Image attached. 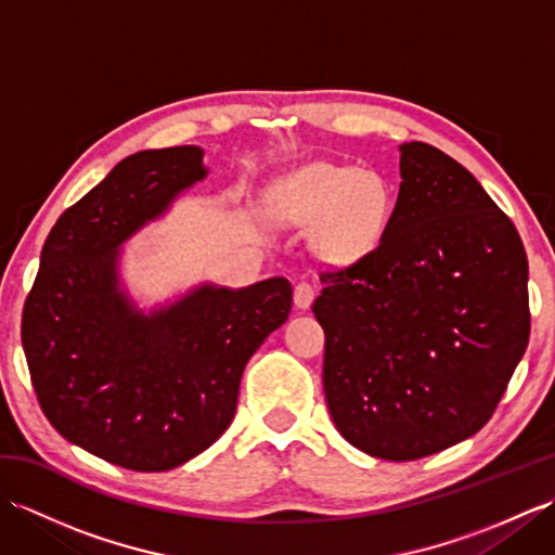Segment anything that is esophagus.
Masks as SVG:
<instances>
[{"instance_id":"1","label":"esophagus","mask_w":555,"mask_h":555,"mask_svg":"<svg viewBox=\"0 0 555 555\" xmlns=\"http://www.w3.org/2000/svg\"><path fill=\"white\" fill-rule=\"evenodd\" d=\"M317 296V291L312 284H308V281H300V284L296 286V291H293V302H296L298 310H308L312 300Z\"/></svg>"}]
</instances>
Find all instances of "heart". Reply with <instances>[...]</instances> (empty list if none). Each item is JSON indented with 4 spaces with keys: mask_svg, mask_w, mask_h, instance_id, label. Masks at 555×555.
<instances>
[{
    "mask_svg": "<svg viewBox=\"0 0 555 555\" xmlns=\"http://www.w3.org/2000/svg\"><path fill=\"white\" fill-rule=\"evenodd\" d=\"M274 219L320 229V245L336 259H360L379 245L391 217V193L376 173L314 164L281 181L269 197Z\"/></svg>",
    "mask_w": 555,
    "mask_h": 555,
    "instance_id": "heart-1",
    "label": "heart"
}]
</instances>
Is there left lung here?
<instances>
[{
	"mask_svg": "<svg viewBox=\"0 0 555 555\" xmlns=\"http://www.w3.org/2000/svg\"><path fill=\"white\" fill-rule=\"evenodd\" d=\"M400 191L376 250L322 274L324 393L374 457L417 460L491 420L529 344L527 253L463 164L400 145Z\"/></svg>",
	"mask_w": 555,
	"mask_h": 555,
	"instance_id": "obj_1",
	"label": "left lung"
}]
</instances>
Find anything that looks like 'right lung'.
Returning <instances> with one entry per match:
<instances>
[{
    "instance_id": "obj_1",
    "label": "right lung",
    "mask_w": 555,
    "mask_h": 555,
    "mask_svg": "<svg viewBox=\"0 0 555 555\" xmlns=\"http://www.w3.org/2000/svg\"><path fill=\"white\" fill-rule=\"evenodd\" d=\"M195 145L145 150L56 219L23 305L21 340L38 403L66 441L135 473H164L229 429L241 376L288 320L284 276L205 284L140 312L119 288V245L203 181Z\"/></svg>"
}]
</instances>
